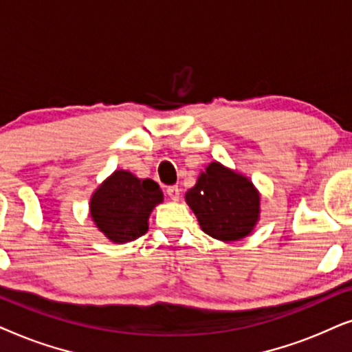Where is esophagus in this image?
Listing matches in <instances>:
<instances>
[{
	"label": "esophagus",
	"mask_w": 352,
	"mask_h": 352,
	"mask_svg": "<svg viewBox=\"0 0 352 352\" xmlns=\"http://www.w3.org/2000/svg\"><path fill=\"white\" fill-rule=\"evenodd\" d=\"M167 196L172 201H179L180 199V188H179V186H177V185L167 186Z\"/></svg>",
	"instance_id": "esophagus-1"
}]
</instances>
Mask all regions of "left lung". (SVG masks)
Masks as SVG:
<instances>
[{
  "label": "left lung",
  "instance_id": "8db88e82",
  "mask_svg": "<svg viewBox=\"0 0 352 352\" xmlns=\"http://www.w3.org/2000/svg\"><path fill=\"white\" fill-rule=\"evenodd\" d=\"M201 230L220 241H238L259 220L261 196L248 177L220 162H210L185 195Z\"/></svg>",
  "mask_w": 352,
  "mask_h": 352
}]
</instances>
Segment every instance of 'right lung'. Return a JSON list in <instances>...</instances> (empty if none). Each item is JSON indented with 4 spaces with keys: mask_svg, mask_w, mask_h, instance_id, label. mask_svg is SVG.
<instances>
[{
    "mask_svg": "<svg viewBox=\"0 0 352 352\" xmlns=\"http://www.w3.org/2000/svg\"><path fill=\"white\" fill-rule=\"evenodd\" d=\"M162 199V191L154 180L116 170L93 193L90 214L111 241L129 243L148 232L149 214Z\"/></svg>",
    "mask_w": 352,
    "mask_h": 352,
    "instance_id": "add662e5",
    "label": "right lung"
}]
</instances>
